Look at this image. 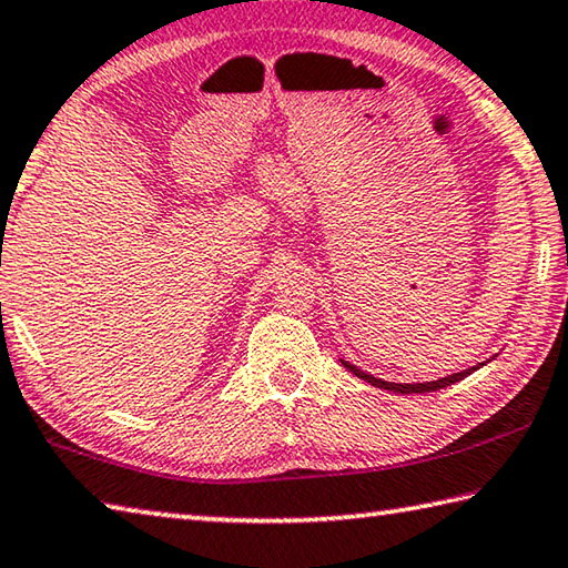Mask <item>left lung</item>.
Segmentation results:
<instances>
[{
    "label": "left lung",
    "mask_w": 568,
    "mask_h": 568,
    "mask_svg": "<svg viewBox=\"0 0 568 568\" xmlns=\"http://www.w3.org/2000/svg\"><path fill=\"white\" fill-rule=\"evenodd\" d=\"M339 363H343V365L349 369V373L357 375L359 379H365V383H369V385H375V387H379V389L399 392V395H412V392H435V389H442V387L455 385V383H459V379H464L467 375H471L474 369H479V367H484L487 363H491V359H484V363L474 365V367H467V369H462V373L447 375V377H439V379H435V383H387V379H379V377H375V375H369V373H365V369H359L357 365H349L347 359H339Z\"/></svg>",
    "instance_id": "1"
}]
</instances>
